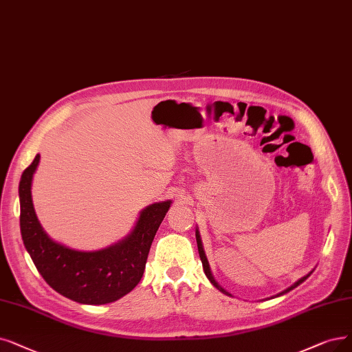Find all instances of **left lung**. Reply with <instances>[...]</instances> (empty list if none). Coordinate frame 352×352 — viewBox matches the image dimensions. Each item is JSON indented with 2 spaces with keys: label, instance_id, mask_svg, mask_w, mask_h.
<instances>
[{
  "label": "left lung",
  "instance_id": "left-lung-1",
  "mask_svg": "<svg viewBox=\"0 0 352 352\" xmlns=\"http://www.w3.org/2000/svg\"><path fill=\"white\" fill-rule=\"evenodd\" d=\"M196 243H198V251H199V257H201V261H202V265H204V272H205V274H206V277L209 278V282L210 283H212L219 292H222V293H225V294H228V296H231V294L227 292V290H223L217 282H215V278H214V276H212V273H210V267H209V263H208V258H206V256H205V251H204V245H202V240H201V235H199V231L198 230H196ZM312 274V272L311 273H309V274H306L305 277H302L300 280H298V282L296 283H294V285H292L290 287H287L286 290H283L282 293H278L277 294V296H282V294H285V293H287V292H290V290H293L294 287H298L300 283H303L305 282V280L309 277V276H311Z\"/></svg>",
  "mask_w": 352,
  "mask_h": 352
}]
</instances>
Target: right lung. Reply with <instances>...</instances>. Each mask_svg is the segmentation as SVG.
<instances>
[{"mask_svg": "<svg viewBox=\"0 0 352 352\" xmlns=\"http://www.w3.org/2000/svg\"><path fill=\"white\" fill-rule=\"evenodd\" d=\"M40 154L21 175L20 230L25 250L46 283L62 296L83 305H105L130 293L143 277L148 251L172 201L140 212L122 241L98 251H78L53 241L41 228L32 199V180Z\"/></svg>", "mask_w": 352, "mask_h": 352, "instance_id": "obj_1", "label": "right lung"}]
</instances>
